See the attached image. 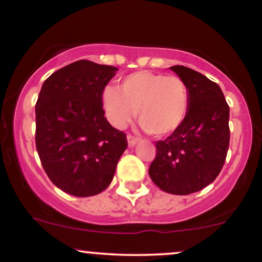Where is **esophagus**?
<instances>
[{
	"mask_svg": "<svg viewBox=\"0 0 262 262\" xmlns=\"http://www.w3.org/2000/svg\"><path fill=\"white\" fill-rule=\"evenodd\" d=\"M127 142L130 146H135L136 144H137L138 138L135 137V136H132V135H127Z\"/></svg>",
	"mask_w": 262,
	"mask_h": 262,
	"instance_id": "obj_1",
	"label": "esophagus"
}]
</instances>
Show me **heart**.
<instances>
[{
  "label": "heart",
  "instance_id": "obj_1",
  "mask_svg": "<svg viewBox=\"0 0 262 262\" xmlns=\"http://www.w3.org/2000/svg\"><path fill=\"white\" fill-rule=\"evenodd\" d=\"M102 105L108 120L116 127L130 123L137 111V121L146 134L162 138L174 134L187 116V84L177 75L137 71L125 76L120 91L107 87Z\"/></svg>",
  "mask_w": 262,
  "mask_h": 262
}]
</instances>
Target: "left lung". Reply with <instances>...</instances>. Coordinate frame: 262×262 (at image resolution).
Listing matches in <instances>:
<instances>
[{
	"label": "left lung",
	"mask_w": 262,
	"mask_h": 262,
	"mask_svg": "<svg viewBox=\"0 0 262 262\" xmlns=\"http://www.w3.org/2000/svg\"><path fill=\"white\" fill-rule=\"evenodd\" d=\"M170 69L187 84L188 112L174 134L156 142L149 175L162 191L186 195L205 188L223 168L230 142L229 105L220 85L203 74L184 66Z\"/></svg>",
	"instance_id": "left-lung-1"
}]
</instances>
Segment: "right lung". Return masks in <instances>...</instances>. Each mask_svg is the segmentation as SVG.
Returning <instances> with one entry per match:
<instances>
[{
  "instance_id": "right-lung-1",
  "label": "right lung",
  "mask_w": 262,
  "mask_h": 262,
  "mask_svg": "<svg viewBox=\"0 0 262 262\" xmlns=\"http://www.w3.org/2000/svg\"><path fill=\"white\" fill-rule=\"evenodd\" d=\"M118 69L81 59L48 77L35 103V146L59 189L91 196L108 187L127 148L105 118L102 92Z\"/></svg>"
}]
</instances>
